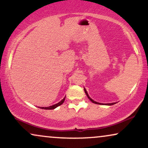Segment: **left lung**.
<instances>
[{
  "label": "left lung",
  "mask_w": 148,
  "mask_h": 148,
  "mask_svg": "<svg viewBox=\"0 0 148 148\" xmlns=\"http://www.w3.org/2000/svg\"><path fill=\"white\" fill-rule=\"evenodd\" d=\"M84 91H85V93H86V94L87 95V96H88V98L89 99H90V100L92 101V102L93 103H94V104H100V103H99V102H95V101L93 100L91 98L90 96H89V95H88V92H87V91H86V89H85V88H84ZM116 104V103H108V104H106V105H109V106H110V105H113V104Z\"/></svg>",
  "instance_id": "8db88e82"
}]
</instances>
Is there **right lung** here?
Returning a JSON list of instances; mask_svg holds the SVG:
<instances>
[{"label":"right lung","instance_id":"1","mask_svg":"<svg viewBox=\"0 0 148 148\" xmlns=\"http://www.w3.org/2000/svg\"><path fill=\"white\" fill-rule=\"evenodd\" d=\"M64 100H65V97H64V98L63 99H62V100L61 101H60L59 102L57 103V104H54V105H52V106H48V107H41V108H42V109H45V110H52V109L56 108V107L59 106L60 105H61V104H62V103L64 102Z\"/></svg>","mask_w":148,"mask_h":148}]
</instances>
